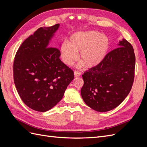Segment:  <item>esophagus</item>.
<instances>
[{
  "label": "esophagus",
  "instance_id": "34e87169",
  "mask_svg": "<svg viewBox=\"0 0 147 147\" xmlns=\"http://www.w3.org/2000/svg\"><path fill=\"white\" fill-rule=\"evenodd\" d=\"M74 75L75 77H78L81 75V72H79L78 70H75L74 71Z\"/></svg>",
  "mask_w": 147,
  "mask_h": 147
}]
</instances>
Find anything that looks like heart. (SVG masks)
<instances>
[{
	"instance_id": "1",
	"label": "heart",
	"mask_w": 147,
	"mask_h": 147,
	"mask_svg": "<svg viewBox=\"0 0 147 147\" xmlns=\"http://www.w3.org/2000/svg\"><path fill=\"white\" fill-rule=\"evenodd\" d=\"M110 45L109 38L97 31L80 32L73 34L68 43L61 47V54L64 63L70 65L78 58L86 67L99 65L104 60Z\"/></svg>"
}]
</instances>
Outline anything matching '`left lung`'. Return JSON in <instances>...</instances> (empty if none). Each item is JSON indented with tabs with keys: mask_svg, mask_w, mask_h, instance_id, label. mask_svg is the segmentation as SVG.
I'll use <instances>...</instances> for the list:
<instances>
[{
	"mask_svg": "<svg viewBox=\"0 0 147 147\" xmlns=\"http://www.w3.org/2000/svg\"><path fill=\"white\" fill-rule=\"evenodd\" d=\"M106 55L101 63L84 72L81 94L86 104L97 112L118 107L129 93L134 80V48L125 38Z\"/></svg>",
	"mask_w": 147,
	"mask_h": 147,
	"instance_id": "8db88e82",
	"label": "left lung"
}]
</instances>
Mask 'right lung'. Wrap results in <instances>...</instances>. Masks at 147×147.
<instances>
[{
    "instance_id": "right-lung-1",
    "label": "right lung",
    "mask_w": 147,
    "mask_h": 147,
    "mask_svg": "<svg viewBox=\"0 0 147 147\" xmlns=\"http://www.w3.org/2000/svg\"><path fill=\"white\" fill-rule=\"evenodd\" d=\"M59 27L40 28L18 50L13 63V78L24 103L37 112L52 109L62 99L74 78V71L61 61L58 48L49 42Z\"/></svg>"
}]
</instances>
